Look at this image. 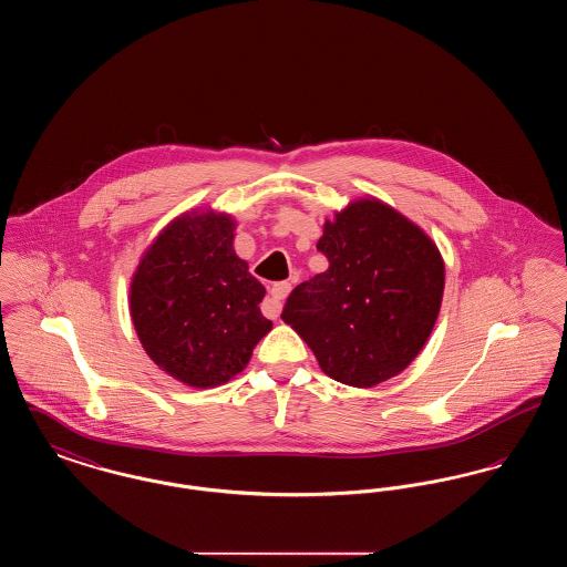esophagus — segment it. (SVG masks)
Listing matches in <instances>:
<instances>
[{"label": "esophagus", "mask_w": 567, "mask_h": 567, "mask_svg": "<svg viewBox=\"0 0 567 567\" xmlns=\"http://www.w3.org/2000/svg\"><path fill=\"white\" fill-rule=\"evenodd\" d=\"M291 293V285L289 282H276L270 289V299L264 303V315L270 319H278L280 308H282V299Z\"/></svg>", "instance_id": "1"}]
</instances>
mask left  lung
<instances>
[{
    "label": "left lung",
    "instance_id": "obj_1",
    "mask_svg": "<svg viewBox=\"0 0 567 567\" xmlns=\"http://www.w3.org/2000/svg\"><path fill=\"white\" fill-rule=\"evenodd\" d=\"M323 274L297 285L282 308L329 378L374 386L425 347L440 312L444 261L432 238L378 199L349 204L317 244Z\"/></svg>",
    "mask_w": 567,
    "mask_h": 567
}]
</instances>
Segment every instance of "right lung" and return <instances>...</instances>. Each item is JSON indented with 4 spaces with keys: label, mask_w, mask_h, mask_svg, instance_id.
<instances>
[{
    "label": "right lung",
    "mask_w": 567,
    "mask_h": 567,
    "mask_svg": "<svg viewBox=\"0 0 567 567\" xmlns=\"http://www.w3.org/2000/svg\"><path fill=\"white\" fill-rule=\"evenodd\" d=\"M236 223L206 210L172 220L144 252L130 308L146 354L169 377L208 389L240 374L271 329L266 287L234 250Z\"/></svg>",
    "instance_id": "obj_1"
}]
</instances>
